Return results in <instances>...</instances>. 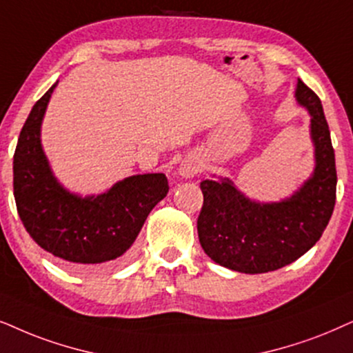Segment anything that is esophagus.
<instances>
[{
    "label": "esophagus",
    "mask_w": 353,
    "mask_h": 353,
    "mask_svg": "<svg viewBox=\"0 0 353 353\" xmlns=\"http://www.w3.org/2000/svg\"><path fill=\"white\" fill-rule=\"evenodd\" d=\"M201 172V163L194 159H186L180 163V168H178V173L183 178H193Z\"/></svg>",
    "instance_id": "obj_1"
}]
</instances>
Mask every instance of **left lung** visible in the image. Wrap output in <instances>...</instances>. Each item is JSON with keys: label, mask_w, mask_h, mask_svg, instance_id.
Masks as SVG:
<instances>
[{"label": "left lung", "mask_w": 353, "mask_h": 353, "mask_svg": "<svg viewBox=\"0 0 353 353\" xmlns=\"http://www.w3.org/2000/svg\"><path fill=\"white\" fill-rule=\"evenodd\" d=\"M296 100L311 115L316 168L290 199L258 204L228 180H203L199 243L210 259L245 274L276 271L303 256L321 238L336 205V155L321 100L299 81Z\"/></svg>", "instance_id": "8db88e82"}]
</instances>
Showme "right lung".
Returning <instances> with one entry per match:
<instances>
[{
	"label": "right lung",
	"instance_id": "right-lung-1",
	"mask_svg": "<svg viewBox=\"0 0 353 353\" xmlns=\"http://www.w3.org/2000/svg\"><path fill=\"white\" fill-rule=\"evenodd\" d=\"M54 87L37 100L17 139L12 165L17 212L35 243L70 266H118L130 258L150 210L167 196V176H130L97 198L82 199L63 190L40 145V125Z\"/></svg>",
	"mask_w": 353,
	"mask_h": 353
}]
</instances>
